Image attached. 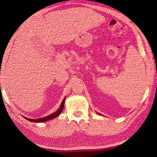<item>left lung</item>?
Returning <instances> with one entry per match:
<instances>
[{"mask_svg":"<svg viewBox=\"0 0 157 157\" xmlns=\"http://www.w3.org/2000/svg\"><path fill=\"white\" fill-rule=\"evenodd\" d=\"M98 115H101V114H99V113H98Z\"/></svg>","mask_w":157,"mask_h":157,"instance_id":"obj_1","label":"left lung"}]
</instances>
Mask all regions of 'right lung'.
<instances>
[{"label": "right lung", "mask_w": 157, "mask_h": 157, "mask_svg": "<svg viewBox=\"0 0 157 157\" xmlns=\"http://www.w3.org/2000/svg\"><path fill=\"white\" fill-rule=\"evenodd\" d=\"M65 98H64L63 100L62 101V102H61V105H60V107L58 109V111H57L56 112L54 113L51 114V115L47 116V117H45L44 118H38V119H31V118H28L27 117H24L25 118H26L27 120H28L30 122H46L48 121L49 120H51L52 119V118H54L56 117H58L59 114L62 112L63 109V107H64V103H65Z\"/></svg>", "instance_id": "add662e5"}]
</instances>
